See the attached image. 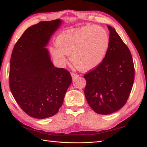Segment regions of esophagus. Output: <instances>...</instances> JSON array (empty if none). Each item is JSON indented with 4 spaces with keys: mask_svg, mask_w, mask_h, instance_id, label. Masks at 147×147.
I'll return each instance as SVG.
<instances>
[{
    "mask_svg": "<svg viewBox=\"0 0 147 147\" xmlns=\"http://www.w3.org/2000/svg\"><path fill=\"white\" fill-rule=\"evenodd\" d=\"M71 75H72V79L74 80L75 78H77V77H79V75H77V74H75L74 73H72L71 74Z\"/></svg>",
    "mask_w": 147,
    "mask_h": 147,
    "instance_id": "1",
    "label": "esophagus"
}]
</instances>
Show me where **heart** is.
Wrapping results in <instances>:
<instances>
[{
	"instance_id": "heart-1",
	"label": "heart",
	"mask_w": 147,
	"mask_h": 147,
	"mask_svg": "<svg viewBox=\"0 0 147 147\" xmlns=\"http://www.w3.org/2000/svg\"><path fill=\"white\" fill-rule=\"evenodd\" d=\"M107 32L98 26H84L74 30L65 31L57 37L56 46L50 48L51 55L64 65L65 55L76 68L89 71L103 61L109 47Z\"/></svg>"
}]
</instances>
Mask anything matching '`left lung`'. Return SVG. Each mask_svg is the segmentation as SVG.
I'll list each match as a JSON object with an SVG mask.
<instances>
[{
  "mask_svg": "<svg viewBox=\"0 0 147 147\" xmlns=\"http://www.w3.org/2000/svg\"><path fill=\"white\" fill-rule=\"evenodd\" d=\"M109 47L102 63L84 75V95L95 112L109 115L126 104L134 80V66L131 52L112 26Z\"/></svg>",
  "mask_w": 147,
  "mask_h": 147,
  "instance_id": "1",
  "label": "left lung"
}]
</instances>
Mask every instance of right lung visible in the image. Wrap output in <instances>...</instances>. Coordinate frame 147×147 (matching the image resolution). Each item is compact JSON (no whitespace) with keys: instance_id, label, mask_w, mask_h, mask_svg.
Listing matches in <instances>:
<instances>
[{"instance_id":"right-lung-1","label":"right lung","mask_w":147,"mask_h":147,"mask_svg":"<svg viewBox=\"0 0 147 147\" xmlns=\"http://www.w3.org/2000/svg\"><path fill=\"white\" fill-rule=\"evenodd\" d=\"M63 23L57 19L30 26L13 48L10 88L17 104L31 117L44 119L56 114L72 83L67 70L54 66L46 48Z\"/></svg>"}]
</instances>
